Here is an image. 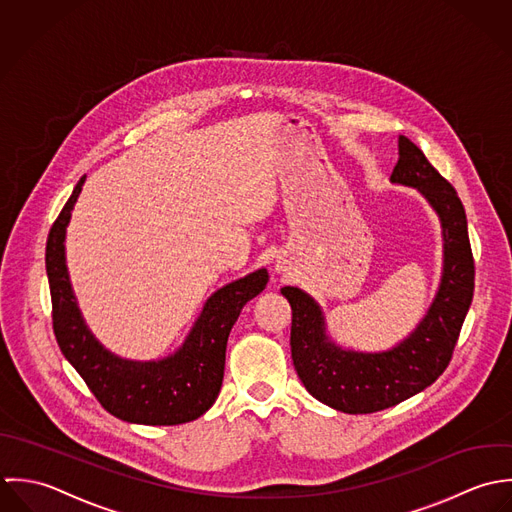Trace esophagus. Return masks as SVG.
I'll return each mask as SVG.
<instances>
[{
	"label": "esophagus",
	"instance_id": "34e87169",
	"mask_svg": "<svg viewBox=\"0 0 512 512\" xmlns=\"http://www.w3.org/2000/svg\"><path fill=\"white\" fill-rule=\"evenodd\" d=\"M275 269H277V271H283V267H281V265H277V267H275Z\"/></svg>",
	"mask_w": 512,
	"mask_h": 512
}]
</instances>
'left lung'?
<instances>
[{"label":"left lung","instance_id":"1","mask_svg":"<svg viewBox=\"0 0 512 512\" xmlns=\"http://www.w3.org/2000/svg\"><path fill=\"white\" fill-rule=\"evenodd\" d=\"M392 184L417 190L437 213L443 237V267L437 293L404 340L388 350L342 348L326 332L320 305L299 287L281 293L293 310L291 354L308 394L344 413L392 408L431 386L447 368L459 330L473 301L475 263L465 207L453 186L406 136L398 138Z\"/></svg>","mask_w":512,"mask_h":512}]
</instances>
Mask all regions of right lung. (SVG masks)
I'll return each instance as SVG.
<instances>
[{
    "mask_svg": "<svg viewBox=\"0 0 512 512\" xmlns=\"http://www.w3.org/2000/svg\"><path fill=\"white\" fill-rule=\"evenodd\" d=\"M85 178L75 186L47 237L45 267L57 344L101 406L114 417L142 425L194 421L217 400L229 332L241 308L265 289L269 273L257 269L217 289L205 301L182 346L164 358L128 360L110 352L95 338L81 314L65 257L67 225Z\"/></svg>",
    "mask_w": 512,
    "mask_h": 512,
    "instance_id": "obj_1",
    "label": "right lung"
}]
</instances>
